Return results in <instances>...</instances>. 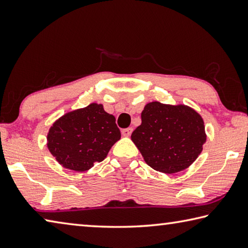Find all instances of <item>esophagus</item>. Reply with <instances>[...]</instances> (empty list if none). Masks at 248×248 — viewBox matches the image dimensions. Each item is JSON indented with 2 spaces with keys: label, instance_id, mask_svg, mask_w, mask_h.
<instances>
[{
  "label": "esophagus",
  "instance_id": "obj_1",
  "mask_svg": "<svg viewBox=\"0 0 248 248\" xmlns=\"http://www.w3.org/2000/svg\"><path fill=\"white\" fill-rule=\"evenodd\" d=\"M132 132H133V128L132 127L124 128V129H122V135L125 136V137H128V136H131Z\"/></svg>",
  "mask_w": 248,
  "mask_h": 248
}]
</instances>
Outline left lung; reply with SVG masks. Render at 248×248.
I'll return each instance as SVG.
<instances>
[{
    "mask_svg": "<svg viewBox=\"0 0 248 248\" xmlns=\"http://www.w3.org/2000/svg\"><path fill=\"white\" fill-rule=\"evenodd\" d=\"M132 140L149 167L172 174L188 168L201 155L205 126L202 116L189 107L155 101L146 104Z\"/></svg>",
    "mask_w": 248,
    "mask_h": 248,
    "instance_id": "left-lung-1",
    "label": "left lung"
}]
</instances>
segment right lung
I'll return each instance as SVG.
<instances>
[{
	"label": "right lung",
	"mask_w": 248,
	"mask_h": 248,
	"mask_svg": "<svg viewBox=\"0 0 248 248\" xmlns=\"http://www.w3.org/2000/svg\"><path fill=\"white\" fill-rule=\"evenodd\" d=\"M121 138L115 117L102 104L91 103L68 112L52 125L47 148L61 166L84 172L101 162Z\"/></svg>",
	"instance_id": "1"
}]
</instances>
